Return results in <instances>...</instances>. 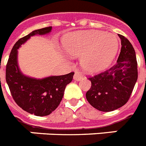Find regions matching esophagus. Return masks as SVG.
<instances>
[{"label":"esophagus","instance_id":"esophagus-1","mask_svg":"<svg viewBox=\"0 0 146 146\" xmlns=\"http://www.w3.org/2000/svg\"><path fill=\"white\" fill-rule=\"evenodd\" d=\"M83 79V76L82 74H80L78 72H75L74 75V80H76V81H80V80H81Z\"/></svg>","mask_w":146,"mask_h":146}]
</instances>
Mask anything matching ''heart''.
<instances>
[{"mask_svg":"<svg viewBox=\"0 0 146 146\" xmlns=\"http://www.w3.org/2000/svg\"><path fill=\"white\" fill-rule=\"evenodd\" d=\"M63 46L67 54L80 57L82 68L90 74L106 69L117 53V37L100 31H83L70 33L63 38Z\"/></svg>","mask_w":146,"mask_h":146,"instance_id":"b5f03b06","label":"heart"}]
</instances>
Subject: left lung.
I'll list each match as a JSON object with an SVG mask.
<instances>
[{
  "mask_svg": "<svg viewBox=\"0 0 146 146\" xmlns=\"http://www.w3.org/2000/svg\"><path fill=\"white\" fill-rule=\"evenodd\" d=\"M121 50L117 63L106 72L88 78L91 88L86 94L88 102L101 111L119 109L128 102L137 80L136 53L127 38L118 35Z\"/></svg>",
  "mask_w": 146,
  "mask_h": 146,
  "instance_id": "8db88e82",
  "label": "left lung"
}]
</instances>
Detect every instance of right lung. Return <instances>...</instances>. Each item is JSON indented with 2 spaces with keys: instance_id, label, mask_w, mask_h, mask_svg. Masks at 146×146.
Segmentation results:
<instances>
[{
  "instance_id": "1",
  "label": "right lung",
  "mask_w": 146,
  "mask_h": 146,
  "mask_svg": "<svg viewBox=\"0 0 146 146\" xmlns=\"http://www.w3.org/2000/svg\"><path fill=\"white\" fill-rule=\"evenodd\" d=\"M51 32L52 27L40 29L18 40L11 51L6 68V80L15 101L28 113L40 117L48 115L58 108L66 86L72 82L74 73L41 79L26 75L18 66L17 49L32 36L44 35Z\"/></svg>"
}]
</instances>
